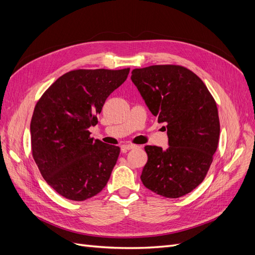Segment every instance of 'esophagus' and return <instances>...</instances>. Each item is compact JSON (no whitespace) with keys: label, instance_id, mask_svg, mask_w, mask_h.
I'll use <instances>...</instances> for the list:
<instances>
[{"label":"esophagus","instance_id":"34e87169","mask_svg":"<svg viewBox=\"0 0 255 255\" xmlns=\"http://www.w3.org/2000/svg\"><path fill=\"white\" fill-rule=\"evenodd\" d=\"M135 148L134 144H130V143H125L121 145V150L122 151H128V150H132Z\"/></svg>","mask_w":255,"mask_h":255}]
</instances>
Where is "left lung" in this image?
<instances>
[{
  "mask_svg": "<svg viewBox=\"0 0 255 255\" xmlns=\"http://www.w3.org/2000/svg\"><path fill=\"white\" fill-rule=\"evenodd\" d=\"M130 80L150 112L165 123L169 146L145 145L144 186L166 198H180L201 184L217 150V105L202 80L189 69L155 65L134 69Z\"/></svg>",
  "mask_w": 255,
  "mask_h": 255,
  "instance_id": "8db88e82",
  "label": "left lung"
}]
</instances>
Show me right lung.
Segmentation results:
<instances>
[{
	"label": "right lung",
	"mask_w": 255,
	"mask_h": 255,
	"mask_svg": "<svg viewBox=\"0 0 255 255\" xmlns=\"http://www.w3.org/2000/svg\"><path fill=\"white\" fill-rule=\"evenodd\" d=\"M128 72L129 68L67 72L37 102L30 121L33 157L60 196L84 201L109 182L120 148L91 138L88 128L97 125L107 97Z\"/></svg>",
	"instance_id": "obj_1"
}]
</instances>
